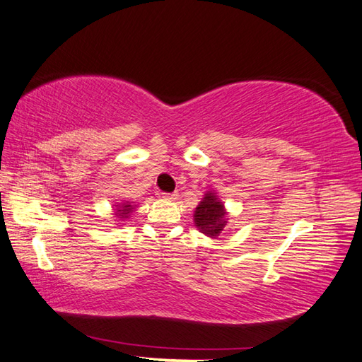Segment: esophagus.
I'll list each match as a JSON object with an SVG mask.
<instances>
[{
	"mask_svg": "<svg viewBox=\"0 0 362 362\" xmlns=\"http://www.w3.org/2000/svg\"><path fill=\"white\" fill-rule=\"evenodd\" d=\"M163 198H165V199H176L178 198V192H172V194H163Z\"/></svg>",
	"mask_w": 362,
	"mask_h": 362,
	"instance_id": "1",
	"label": "esophagus"
}]
</instances>
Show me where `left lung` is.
<instances>
[{"mask_svg":"<svg viewBox=\"0 0 362 362\" xmlns=\"http://www.w3.org/2000/svg\"><path fill=\"white\" fill-rule=\"evenodd\" d=\"M224 209L220 203V199L214 194H206L203 202L195 209V226L209 237L220 235L224 224L228 221L224 220Z\"/></svg>","mask_w":362,"mask_h":362,"instance_id":"obj_1","label":"left lung"}]
</instances>
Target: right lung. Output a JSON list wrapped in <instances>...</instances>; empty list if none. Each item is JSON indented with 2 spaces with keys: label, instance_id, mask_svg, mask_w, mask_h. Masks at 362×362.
Wrapping results in <instances>:
<instances>
[{
  "label": "right lung",
  "instance_id": "right-lung-1",
  "mask_svg": "<svg viewBox=\"0 0 362 362\" xmlns=\"http://www.w3.org/2000/svg\"><path fill=\"white\" fill-rule=\"evenodd\" d=\"M133 211V207H132V204L130 203H125V204H119V207H117V216H122V218H127L128 216V214H130Z\"/></svg>",
  "mask_w": 362,
  "mask_h": 362
}]
</instances>
